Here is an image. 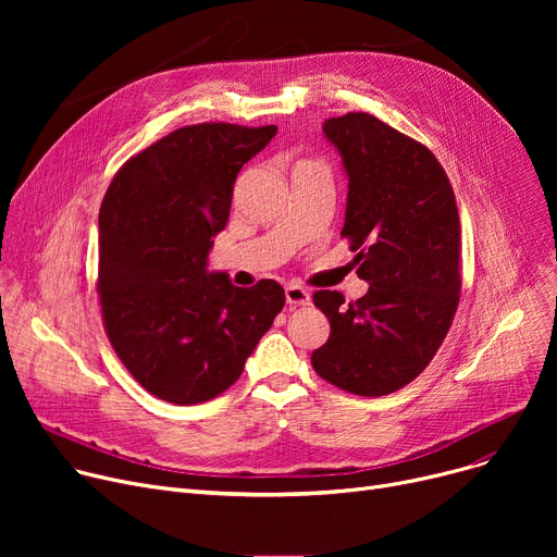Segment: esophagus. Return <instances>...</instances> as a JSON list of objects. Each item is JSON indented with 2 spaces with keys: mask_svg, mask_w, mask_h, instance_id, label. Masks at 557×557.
<instances>
[{
  "mask_svg": "<svg viewBox=\"0 0 557 557\" xmlns=\"http://www.w3.org/2000/svg\"><path fill=\"white\" fill-rule=\"evenodd\" d=\"M286 302L294 305V307L309 305V302H311V294H309V290H307L305 286L290 284V286H286Z\"/></svg>",
  "mask_w": 557,
  "mask_h": 557,
  "instance_id": "esophagus-1",
  "label": "esophagus"
}]
</instances>
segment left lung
Returning a JSON list of instances; mask_svg holds the SVG:
<instances>
[{
  "instance_id": "8db88e82",
  "label": "left lung",
  "mask_w": 557,
  "mask_h": 557,
  "mask_svg": "<svg viewBox=\"0 0 557 557\" xmlns=\"http://www.w3.org/2000/svg\"><path fill=\"white\" fill-rule=\"evenodd\" d=\"M347 171L341 237L370 284L359 300L315 290L330 338L313 370L361 397L391 395L431 363L460 300V221L443 164L426 146L368 112L325 122Z\"/></svg>"
}]
</instances>
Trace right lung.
Listing matches in <instances>:
<instances>
[{"label": "right lung", "mask_w": 557, "mask_h": 557, "mask_svg": "<svg viewBox=\"0 0 557 557\" xmlns=\"http://www.w3.org/2000/svg\"><path fill=\"white\" fill-rule=\"evenodd\" d=\"M275 126H183L114 173L99 212L101 318L112 349L151 395L191 406L225 393L284 307V288L208 273L242 166Z\"/></svg>", "instance_id": "add662e5"}]
</instances>
